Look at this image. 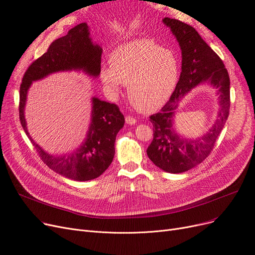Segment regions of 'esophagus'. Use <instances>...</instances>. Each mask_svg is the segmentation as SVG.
I'll use <instances>...</instances> for the list:
<instances>
[{
    "label": "esophagus",
    "instance_id": "obj_1",
    "mask_svg": "<svg viewBox=\"0 0 255 255\" xmlns=\"http://www.w3.org/2000/svg\"><path fill=\"white\" fill-rule=\"evenodd\" d=\"M125 121H126V123L129 124V125H134V124L136 123V120H135L134 118H133V117H130V116L126 117Z\"/></svg>",
    "mask_w": 255,
    "mask_h": 255
}]
</instances>
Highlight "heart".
Masks as SVG:
<instances>
[{
    "label": "heart",
    "mask_w": 255,
    "mask_h": 255,
    "mask_svg": "<svg viewBox=\"0 0 255 255\" xmlns=\"http://www.w3.org/2000/svg\"><path fill=\"white\" fill-rule=\"evenodd\" d=\"M179 61L175 52L150 39H140L117 48L111 67L101 69L104 87L114 95L128 85L131 103L142 113L159 109L176 88Z\"/></svg>",
    "instance_id": "1"
}]
</instances>
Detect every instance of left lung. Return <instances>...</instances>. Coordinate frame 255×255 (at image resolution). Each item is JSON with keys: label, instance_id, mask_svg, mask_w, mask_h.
<instances>
[{"label": "left lung", "instance_id": "1", "mask_svg": "<svg viewBox=\"0 0 255 255\" xmlns=\"http://www.w3.org/2000/svg\"><path fill=\"white\" fill-rule=\"evenodd\" d=\"M163 22L180 44L182 71L169 100L161 111L150 117L154 135L146 154L157 167L166 172L181 173L202 163L212 152L230 115L231 82L222 60L193 26L169 17H164ZM202 83H209L218 90L221 104L219 119L205 136L188 140L173 130V117L180 99Z\"/></svg>", "mask_w": 255, "mask_h": 255}]
</instances>
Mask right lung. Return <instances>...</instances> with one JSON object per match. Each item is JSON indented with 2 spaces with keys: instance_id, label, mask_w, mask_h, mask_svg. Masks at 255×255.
I'll return each instance as SVG.
<instances>
[{
  "instance_id": "1",
  "label": "right lung",
  "mask_w": 255,
  "mask_h": 255,
  "mask_svg": "<svg viewBox=\"0 0 255 255\" xmlns=\"http://www.w3.org/2000/svg\"><path fill=\"white\" fill-rule=\"evenodd\" d=\"M101 55L102 48L93 43L88 24L79 23L66 36L55 40L47 51L29 66L19 89V120L25 134L49 168L74 181L96 179L109 168L115 156L116 136L125 123L123 114L118 105L94 97L91 123L84 143L72 153L55 156L37 144L26 129V94L35 80L59 71L83 70L90 76L97 77L101 71Z\"/></svg>"
}]
</instances>
